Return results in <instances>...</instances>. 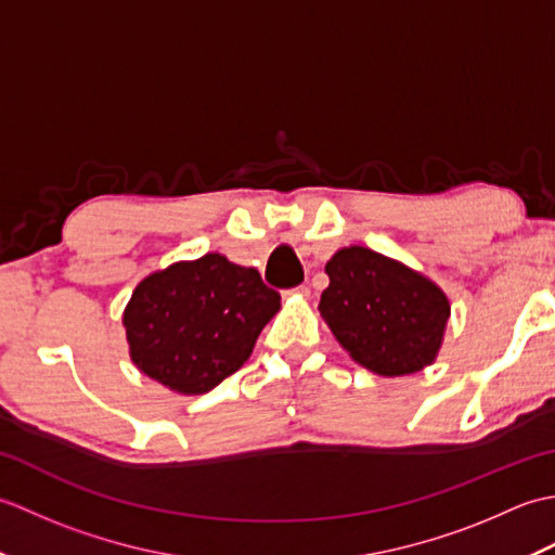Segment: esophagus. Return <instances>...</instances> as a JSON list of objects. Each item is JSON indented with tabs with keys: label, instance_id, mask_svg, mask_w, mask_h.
Listing matches in <instances>:
<instances>
[{
	"label": "esophagus",
	"instance_id": "34e87169",
	"mask_svg": "<svg viewBox=\"0 0 555 555\" xmlns=\"http://www.w3.org/2000/svg\"><path fill=\"white\" fill-rule=\"evenodd\" d=\"M284 296L288 298V296H300V298H308L310 296V286H296V288H291V291H284Z\"/></svg>",
	"mask_w": 555,
	"mask_h": 555
}]
</instances>
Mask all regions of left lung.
Segmentation results:
<instances>
[{
    "mask_svg": "<svg viewBox=\"0 0 555 555\" xmlns=\"http://www.w3.org/2000/svg\"><path fill=\"white\" fill-rule=\"evenodd\" d=\"M326 274L320 312L358 364L405 376L436 360L451 305L431 279L360 245L340 247Z\"/></svg>",
    "mask_w": 555,
    "mask_h": 555,
    "instance_id": "8db88e82",
    "label": "left lung"
}]
</instances>
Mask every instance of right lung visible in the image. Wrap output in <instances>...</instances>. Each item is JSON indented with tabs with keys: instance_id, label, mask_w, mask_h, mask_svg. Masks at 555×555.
<instances>
[{
	"instance_id": "obj_1",
	"label": "right lung",
	"mask_w": 555,
	"mask_h": 555,
	"mask_svg": "<svg viewBox=\"0 0 555 555\" xmlns=\"http://www.w3.org/2000/svg\"><path fill=\"white\" fill-rule=\"evenodd\" d=\"M281 296L259 271L207 253L176 262L135 286L124 310L128 352L150 379L199 396L250 358Z\"/></svg>"
}]
</instances>
